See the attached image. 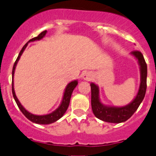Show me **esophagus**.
<instances>
[{
  "instance_id": "1",
  "label": "esophagus",
  "mask_w": 156,
  "mask_h": 156,
  "mask_svg": "<svg viewBox=\"0 0 156 156\" xmlns=\"http://www.w3.org/2000/svg\"><path fill=\"white\" fill-rule=\"evenodd\" d=\"M93 78V75L90 73H85L83 76V79L86 80H90Z\"/></svg>"
}]
</instances>
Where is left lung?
I'll list each match as a JSON object with an SVG mask.
<instances>
[{
  "label": "left lung",
  "instance_id": "left-lung-1",
  "mask_svg": "<svg viewBox=\"0 0 156 156\" xmlns=\"http://www.w3.org/2000/svg\"><path fill=\"white\" fill-rule=\"evenodd\" d=\"M136 58L140 67V85L137 95L133 101L124 106H110L103 104L99 99V90L97 85L93 83L91 87V106L93 112L96 118L111 123H120L126 122L137 110L143 100L146 92L147 65L142 53L138 50L131 52Z\"/></svg>",
  "mask_w": 156,
  "mask_h": 156
}]
</instances>
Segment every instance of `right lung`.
<instances>
[{"instance_id": "add662e5", "label": "right lung", "mask_w": 156, "mask_h": 156, "mask_svg": "<svg viewBox=\"0 0 156 156\" xmlns=\"http://www.w3.org/2000/svg\"><path fill=\"white\" fill-rule=\"evenodd\" d=\"M46 34H47V30H44L43 32H41L37 37L34 38H32L31 40H30L23 47L22 50H20V53H19L18 57H17V60H16L15 63H14V66H13V70H12V93H13V96L14 98V100H15L16 103H17V106L19 107L20 110L21 111L22 113L27 117L29 120H30L31 122H34V123L37 124H42V125H47V124H50L53 123L54 122L57 121L58 119H60L62 116L63 115V114L66 112V109H67L68 106H69V101H70V98H71V95H72L73 91L75 89V87H76L77 84H78V81L77 80H73L72 82H70L69 83H68V85L66 86V89H65L64 93H63V99H62L61 103H60V106L57 108L56 110H54L53 112H52L51 113L47 114V115H34V114H32L30 112H28L27 110L24 109L23 106L21 105V103H20V101L17 99V96L15 94V91H14V72H15V68L17 64V62L18 60H20V56L22 55L23 52L24 51L25 48L27 46L28 43L30 42H34L35 41H40L42 38H44L45 37Z\"/></svg>"}]
</instances>
